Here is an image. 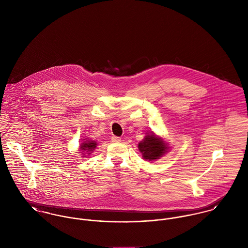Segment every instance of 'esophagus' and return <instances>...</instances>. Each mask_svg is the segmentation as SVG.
<instances>
[{"label": "esophagus", "mask_w": 248, "mask_h": 248, "mask_svg": "<svg viewBox=\"0 0 248 248\" xmlns=\"http://www.w3.org/2000/svg\"><path fill=\"white\" fill-rule=\"evenodd\" d=\"M111 140H112V142H115V143H118V142L121 141V139L120 138H118V137H112L111 138Z\"/></svg>", "instance_id": "obj_1"}]
</instances>
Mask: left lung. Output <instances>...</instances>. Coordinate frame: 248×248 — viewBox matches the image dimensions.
<instances>
[{
	"label": "left lung",
	"instance_id": "1",
	"mask_svg": "<svg viewBox=\"0 0 248 248\" xmlns=\"http://www.w3.org/2000/svg\"><path fill=\"white\" fill-rule=\"evenodd\" d=\"M139 149L144 159L152 161L163 156L168 152L169 147L161 138L156 137L152 132L147 134L144 140L139 143Z\"/></svg>",
	"mask_w": 248,
	"mask_h": 248
}]
</instances>
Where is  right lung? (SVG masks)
I'll list each match as a JSON object with an SVG mask.
<instances>
[{
	"label": "right lung",
	"instance_id": "add662e5",
	"mask_svg": "<svg viewBox=\"0 0 248 248\" xmlns=\"http://www.w3.org/2000/svg\"><path fill=\"white\" fill-rule=\"evenodd\" d=\"M96 145H97V143L94 141V140H86V141L81 143V145H80V150H81L82 152L87 151L88 154L91 155V153L96 148ZM83 155H84V154H83Z\"/></svg>",
	"mask_w": 248,
	"mask_h": 248
}]
</instances>
